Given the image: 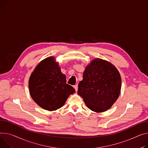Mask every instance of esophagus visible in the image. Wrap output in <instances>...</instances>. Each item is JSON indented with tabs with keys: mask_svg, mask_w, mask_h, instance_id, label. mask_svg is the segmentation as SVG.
<instances>
[{
	"mask_svg": "<svg viewBox=\"0 0 148 148\" xmlns=\"http://www.w3.org/2000/svg\"><path fill=\"white\" fill-rule=\"evenodd\" d=\"M74 88H75V92H77V90H78V86H77V85H75V86H74Z\"/></svg>",
	"mask_w": 148,
	"mask_h": 148,
	"instance_id": "esophagus-1",
	"label": "esophagus"
}]
</instances>
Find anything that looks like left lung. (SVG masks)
Wrapping results in <instances>:
<instances>
[{
	"label": "left lung",
	"instance_id": "8db88e82",
	"mask_svg": "<svg viewBox=\"0 0 148 148\" xmlns=\"http://www.w3.org/2000/svg\"><path fill=\"white\" fill-rule=\"evenodd\" d=\"M121 78L116 67L106 61L96 58L83 73L78 84V94L86 106L96 112H102L112 106L119 98Z\"/></svg>",
	"mask_w": 148,
	"mask_h": 148
}]
</instances>
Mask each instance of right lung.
Masks as SVG:
<instances>
[{"instance_id":"1","label":"right lung","mask_w":148,"mask_h":148,"mask_svg":"<svg viewBox=\"0 0 148 148\" xmlns=\"http://www.w3.org/2000/svg\"><path fill=\"white\" fill-rule=\"evenodd\" d=\"M29 93L33 101L43 109L52 111L61 108L75 89L66 84L55 58L48 57L39 63L28 82Z\"/></svg>"}]
</instances>
